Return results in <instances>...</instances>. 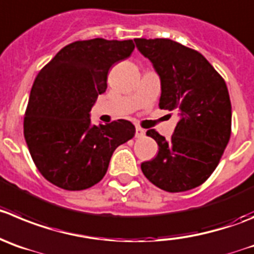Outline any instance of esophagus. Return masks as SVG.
Returning <instances> with one entry per match:
<instances>
[{"label": "esophagus", "mask_w": 254, "mask_h": 254, "mask_svg": "<svg viewBox=\"0 0 254 254\" xmlns=\"http://www.w3.org/2000/svg\"><path fill=\"white\" fill-rule=\"evenodd\" d=\"M143 136H145V130L141 129L140 127H136V129H135V138H143Z\"/></svg>", "instance_id": "esophagus-1"}]
</instances>
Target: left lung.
I'll list each match as a JSON object with an SVG mask.
<instances>
[{"label": "left lung", "mask_w": 254, "mask_h": 254, "mask_svg": "<svg viewBox=\"0 0 254 254\" xmlns=\"http://www.w3.org/2000/svg\"><path fill=\"white\" fill-rule=\"evenodd\" d=\"M139 51L160 76L159 108L177 110L181 119L169 140L150 129L159 151L141 163L149 182L170 193L204 183L231 138L232 106L226 81L207 59L169 39H135Z\"/></svg>", "instance_id": "1"}]
</instances>
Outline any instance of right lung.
Wrapping results in <instances>:
<instances>
[{
	"instance_id": "obj_1",
	"label": "right lung",
	"mask_w": 254,
	"mask_h": 254,
	"mask_svg": "<svg viewBox=\"0 0 254 254\" xmlns=\"http://www.w3.org/2000/svg\"><path fill=\"white\" fill-rule=\"evenodd\" d=\"M132 40L75 41L40 70L23 118V135L42 177L65 190H84L106 174L114 150L134 136L119 119L91 125L90 110L108 87L109 68L134 51Z\"/></svg>"
}]
</instances>
